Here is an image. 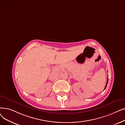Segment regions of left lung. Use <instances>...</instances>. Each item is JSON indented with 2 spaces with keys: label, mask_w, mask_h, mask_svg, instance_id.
Listing matches in <instances>:
<instances>
[{
  "label": "left lung",
  "mask_w": 125,
  "mask_h": 125,
  "mask_svg": "<svg viewBox=\"0 0 125 125\" xmlns=\"http://www.w3.org/2000/svg\"><path fill=\"white\" fill-rule=\"evenodd\" d=\"M108 78H107V83H106V86H105V88H104V90L105 89V88H106V86H107V83H108Z\"/></svg>",
  "instance_id": "obj_1"
}]
</instances>
